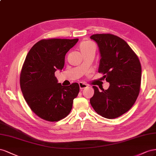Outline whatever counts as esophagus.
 <instances>
[{
  "instance_id": "1",
  "label": "esophagus",
  "mask_w": 156,
  "mask_h": 156,
  "mask_svg": "<svg viewBox=\"0 0 156 156\" xmlns=\"http://www.w3.org/2000/svg\"><path fill=\"white\" fill-rule=\"evenodd\" d=\"M79 86H80V88L81 89V90H82V89H84L87 87V85L86 83H82V82H80L79 83Z\"/></svg>"
}]
</instances>
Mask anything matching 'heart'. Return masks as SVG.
<instances>
[{
	"instance_id": "obj_1",
	"label": "heart",
	"mask_w": 156,
	"mask_h": 156,
	"mask_svg": "<svg viewBox=\"0 0 156 156\" xmlns=\"http://www.w3.org/2000/svg\"><path fill=\"white\" fill-rule=\"evenodd\" d=\"M92 46H93V44L90 42H83L81 43L80 45V50H86V49L90 48Z\"/></svg>"
}]
</instances>
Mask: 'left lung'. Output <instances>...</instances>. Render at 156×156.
<instances>
[{"instance_id": "left-lung-1", "label": "left lung", "mask_w": 156, "mask_h": 156, "mask_svg": "<svg viewBox=\"0 0 156 156\" xmlns=\"http://www.w3.org/2000/svg\"><path fill=\"white\" fill-rule=\"evenodd\" d=\"M99 48V73L109 82L108 90L100 91L96 86L90 103L95 112L105 118L119 117L129 110L139 96L141 65L139 57L127 43L112 34L90 37Z\"/></svg>"}]
</instances>
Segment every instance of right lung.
Wrapping results in <instances>:
<instances>
[{
  "mask_svg": "<svg viewBox=\"0 0 156 156\" xmlns=\"http://www.w3.org/2000/svg\"><path fill=\"white\" fill-rule=\"evenodd\" d=\"M78 41L75 39H43L31 48L20 74V87L33 112L48 122L67 116L78 96V83L68 86L57 82L55 72L62 70L66 53Z\"/></svg>",
  "mask_w": 156,
  "mask_h": 156,
  "instance_id": "add662e5",
  "label": "right lung"
}]
</instances>
